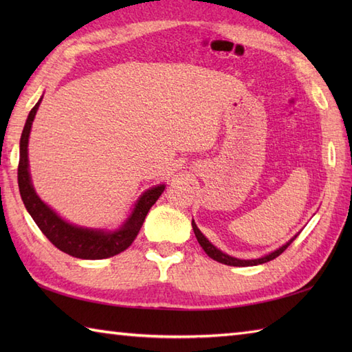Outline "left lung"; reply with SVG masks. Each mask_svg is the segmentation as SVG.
<instances>
[{
  "mask_svg": "<svg viewBox=\"0 0 352 352\" xmlns=\"http://www.w3.org/2000/svg\"><path fill=\"white\" fill-rule=\"evenodd\" d=\"M192 228H193V233H195V236H197V239H198V242H199V245L203 246V250L206 251V254L210 258H213V260H216V261H219V263H223V265H228V266H256V265H261V263H266V261H269V260H274L275 257H278L281 252H284L287 250V246L295 241L296 239V236L294 237V239H290V241L286 243V245H283L281 248H278L276 251H274V252H271V254H267V256H265V257H261V258H256V260H239V258H234V257H230V256H227V254H223L222 251H219L218 248H214V246L207 241L206 239V236L201 233V231L198 230V227L195 226V222L192 221Z\"/></svg>",
  "mask_w": 352,
  "mask_h": 352,
  "instance_id": "8db88e82",
  "label": "left lung"
}]
</instances>
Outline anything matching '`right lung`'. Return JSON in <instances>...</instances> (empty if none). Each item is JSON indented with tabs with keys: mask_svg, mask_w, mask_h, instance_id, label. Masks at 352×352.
I'll return each instance as SVG.
<instances>
[{
	"mask_svg": "<svg viewBox=\"0 0 352 352\" xmlns=\"http://www.w3.org/2000/svg\"><path fill=\"white\" fill-rule=\"evenodd\" d=\"M42 98L37 101L36 106L30 111L24 130H22L21 144H19V164H18V186L21 198L24 206L32 214L36 226L41 228L42 233L47 236L48 241L57 246L58 250L69 254L77 258L87 260H100L113 257L116 254L125 251L136 239L140 227L155 201L164 190V186L160 184L157 188L145 192L138 201L136 207L124 226L115 233H104V231L87 230L76 227L72 223L65 222L60 216H57L51 208L42 203L41 198L36 195L32 180H30L28 172V136L32 130V124L34 121L36 111L39 109Z\"/></svg>",
	"mask_w": 352,
	"mask_h": 352,
	"instance_id": "add662e5",
	"label": "right lung"
}]
</instances>
